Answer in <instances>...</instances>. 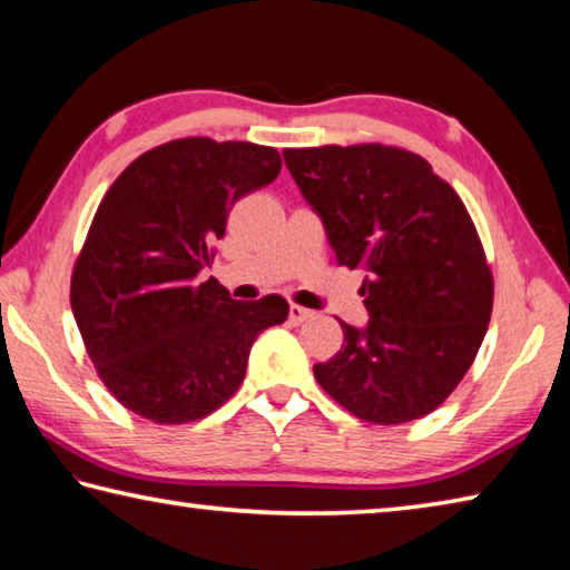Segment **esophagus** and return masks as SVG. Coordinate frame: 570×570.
<instances>
[{
  "label": "esophagus",
  "instance_id": "1",
  "mask_svg": "<svg viewBox=\"0 0 570 570\" xmlns=\"http://www.w3.org/2000/svg\"><path fill=\"white\" fill-rule=\"evenodd\" d=\"M313 315V311H307V307H301V305H291V323L293 325H301L305 323L307 317Z\"/></svg>",
  "mask_w": 570,
  "mask_h": 570
}]
</instances>
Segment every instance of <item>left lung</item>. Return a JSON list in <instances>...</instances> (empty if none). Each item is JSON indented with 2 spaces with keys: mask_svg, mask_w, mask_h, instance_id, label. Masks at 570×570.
I'll use <instances>...</instances> for the list:
<instances>
[{
  "mask_svg": "<svg viewBox=\"0 0 570 570\" xmlns=\"http://www.w3.org/2000/svg\"><path fill=\"white\" fill-rule=\"evenodd\" d=\"M337 265L363 269L365 327L315 381L345 411L397 425L435 411L463 381L493 311V275L455 189L421 155L383 145L285 149Z\"/></svg>",
  "mask_w": 570,
  "mask_h": 570,
  "instance_id": "obj_1",
  "label": "left lung"
}]
</instances>
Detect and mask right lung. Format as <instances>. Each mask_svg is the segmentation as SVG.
<instances>
[{"label":"right lung","mask_w":570,"mask_h":570,"mask_svg":"<svg viewBox=\"0 0 570 570\" xmlns=\"http://www.w3.org/2000/svg\"><path fill=\"white\" fill-rule=\"evenodd\" d=\"M279 167L275 147L187 137L139 155L107 189L69 303L127 411L163 425L209 415L243 383L257 335L287 321L283 297L239 303L215 277L199 283L229 209Z\"/></svg>","instance_id":"right-lung-1"}]
</instances>
